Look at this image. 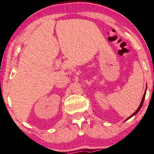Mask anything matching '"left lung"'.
Listing matches in <instances>:
<instances>
[{
	"label": "left lung",
	"instance_id": "left-lung-1",
	"mask_svg": "<svg viewBox=\"0 0 154 154\" xmlns=\"http://www.w3.org/2000/svg\"><path fill=\"white\" fill-rule=\"evenodd\" d=\"M145 95H146V93H144V95H143V98H142V100H141V104H140V105H139V108H138V109H137V111H135V112H134V113L132 114V115H131V116L129 117V118H128V119H129V118H130V117H132V116H133V115H136V114H137V112H138L139 111V109H141V106H142V105H143V100H144V98H145Z\"/></svg>",
	"mask_w": 154,
	"mask_h": 154
}]
</instances>
